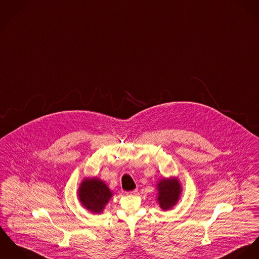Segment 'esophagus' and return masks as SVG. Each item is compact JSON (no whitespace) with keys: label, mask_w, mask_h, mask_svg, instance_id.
I'll return each instance as SVG.
<instances>
[{"label":"esophagus","mask_w":259,"mask_h":259,"mask_svg":"<svg viewBox=\"0 0 259 259\" xmlns=\"http://www.w3.org/2000/svg\"><path fill=\"white\" fill-rule=\"evenodd\" d=\"M126 194H127V195H137V194H138V190L135 189V190H133V191L126 192Z\"/></svg>","instance_id":"34e87169"}]
</instances>
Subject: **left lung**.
I'll use <instances>...</instances> for the list:
<instances>
[{
  "label": "left lung",
  "instance_id": "left-lung-1",
  "mask_svg": "<svg viewBox=\"0 0 259 259\" xmlns=\"http://www.w3.org/2000/svg\"><path fill=\"white\" fill-rule=\"evenodd\" d=\"M157 201L162 210L173 208L181 195V184L177 178H163L157 184Z\"/></svg>",
  "mask_w": 259,
  "mask_h": 259
}]
</instances>
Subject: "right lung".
Instances as JSON below:
<instances>
[{"label": "right lung", "mask_w": 259, "mask_h": 259, "mask_svg": "<svg viewBox=\"0 0 259 259\" xmlns=\"http://www.w3.org/2000/svg\"><path fill=\"white\" fill-rule=\"evenodd\" d=\"M81 204L91 212L100 213L113 196L108 186L98 178H86L78 189Z\"/></svg>", "instance_id": "1"}]
</instances>
